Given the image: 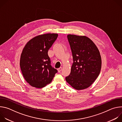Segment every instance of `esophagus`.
<instances>
[{"mask_svg":"<svg viewBox=\"0 0 122 122\" xmlns=\"http://www.w3.org/2000/svg\"><path fill=\"white\" fill-rule=\"evenodd\" d=\"M62 67H60L58 68L57 69L58 72H60L61 71H62Z\"/></svg>","mask_w":122,"mask_h":122,"instance_id":"1","label":"esophagus"}]
</instances>
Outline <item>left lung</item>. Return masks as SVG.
Wrapping results in <instances>:
<instances>
[{
	"instance_id": "8db88e82",
	"label": "left lung",
	"mask_w": 122,
	"mask_h": 122,
	"mask_svg": "<svg viewBox=\"0 0 122 122\" xmlns=\"http://www.w3.org/2000/svg\"><path fill=\"white\" fill-rule=\"evenodd\" d=\"M73 59L71 72L66 81L77 90L90 86L98 77L101 68L100 52L94 42L85 36H67Z\"/></svg>"
}]
</instances>
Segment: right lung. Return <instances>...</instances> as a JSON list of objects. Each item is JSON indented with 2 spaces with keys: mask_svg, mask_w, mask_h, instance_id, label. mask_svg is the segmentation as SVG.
Returning <instances> with one entry per match:
<instances>
[{
  "mask_svg": "<svg viewBox=\"0 0 122 122\" xmlns=\"http://www.w3.org/2000/svg\"><path fill=\"white\" fill-rule=\"evenodd\" d=\"M58 37L57 33L40 35L29 41L21 55L20 65L25 81L32 87L41 88L51 82L57 72L51 66L48 55Z\"/></svg>",
  "mask_w": 122,
  "mask_h": 122,
  "instance_id": "add662e5",
  "label": "right lung"
}]
</instances>
